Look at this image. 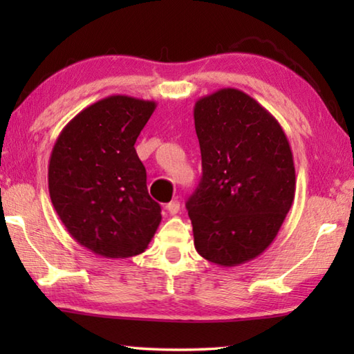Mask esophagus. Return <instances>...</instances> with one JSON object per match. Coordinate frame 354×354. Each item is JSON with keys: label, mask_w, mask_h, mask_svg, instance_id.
<instances>
[{"label": "esophagus", "mask_w": 354, "mask_h": 354, "mask_svg": "<svg viewBox=\"0 0 354 354\" xmlns=\"http://www.w3.org/2000/svg\"><path fill=\"white\" fill-rule=\"evenodd\" d=\"M179 207H181V205H179V201H176V200L170 201L169 205L165 206V209H167V211H169V214H170V215H175V214H178V212H179Z\"/></svg>", "instance_id": "esophagus-1"}]
</instances>
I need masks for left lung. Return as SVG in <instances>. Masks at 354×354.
<instances>
[{
  "label": "left lung",
  "mask_w": 354,
  "mask_h": 354,
  "mask_svg": "<svg viewBox=\"0 0 354 354\" xmlns=\"http://www.w3.org/2000/svg\"><path fill=\"white\" fill-rule=\"evenodd\" d=\"M203 176L185 203L198 254L234 267L274 241L295 196V165L283 128L266 107L226 87L194 107Z\"/></svg>",
  "instance_id": "left-lung-1"
}]
</instances>
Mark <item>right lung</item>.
Segmentation results:
<instances>
[{"label": "right lung", "mask_w": 354, "mask_h": 354, "mask_svg": "<svg viewBox=\"0 0 354 354\" xmlns=\"http://www.w3.org/2000/svg\"><path fill=\"white\" fill-rule=\"evenodd\" d=\"M156 106L111 95L71 118L53 147L48 164L53 206L70 236L106 259L143 253L162 218L134 148Z\"/></svg>", "instance_id": "right-lung-1"}]
</instances>
